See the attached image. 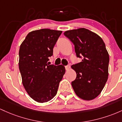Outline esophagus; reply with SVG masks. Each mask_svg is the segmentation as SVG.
<instances>
[{"label": "esophagus", "instance_id": "obj_1", "mask_svg": "<svg viewBox=\"0 0 122 122\" xmlns=\"http://www.w3.org/2000/svg\"><path fill=\"white\" fill-rule=\"evenodd\" d=\"M65 68H66V70H69L70 68V65L66 66H65Z\"/></svg>", "mask_w": 122, "mask_h": 122}]
</instances>
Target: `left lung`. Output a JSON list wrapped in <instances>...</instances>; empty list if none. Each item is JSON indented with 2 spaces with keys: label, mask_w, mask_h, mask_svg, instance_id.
<instances>
[{
  "label": "left lung",
  "mask_w": 122,
  "mask_h": 122,
  "mask_svg": "<svg viewBox=\"0 0 122 122\" xmlns=\"http://www.w3.org/2000/svg\"><path fill=\"white\" fill-rule=\"evenodd\" d=\"M64 35L74 45L76 56L83 58L71 66L76 74L72 88L79 98L93 100L102 92L108 76L109 57L105 43L99 36L85 28L66 31Z\"/></svg>",
  "instance_id": "1"
}]
</instances>
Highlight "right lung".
<instances>
[{"instance_id":"add662e5","label":"right lung","mask_w":122,"mask_h":122,"mask_svg":"<svg viewBox=\"0 0 122 122\" xmlns=\"http://www.w3.org/2000/svg\"><path fill=\"white\" fill-rule=\"evenodd\" d=\"M62 31L50 29L29 33L20 44L19 68L25 89L31 98L40 103L48 102L57 93L65 74L63 65H49L48 57Z\"/></svg>"}]
</instances>
